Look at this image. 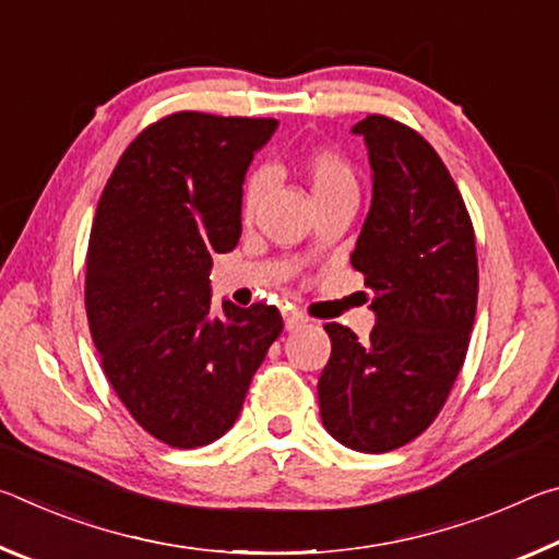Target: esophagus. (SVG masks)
<instances>
[{"mask_svg":"<svg viewBox=\"0 0 559 559\" xmlns=\"http://www.w3.org/2000/svg\"><path fill=\"white\" fill-rule=\"evenodd\" d=\"M283 323H286V330L290 333V330H298V328L306 325L308 318L302 316V313H298V310H290V313L283 316Z\"/></svg>","mask_w":559,"mask_h":559,"instance_id":"esophagus-1","label":"esophagus"}]
</instances>
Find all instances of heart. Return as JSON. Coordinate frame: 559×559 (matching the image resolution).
Here are the masks:
<instances>
[{"instance_id":"heart-1","label":"heart","mask_w":559,"mask_h":559,"mask_svg":"<svg viewBox=\"0 0 559 559\" xmlns=\"http://www.w3.org/2000/svg\"><path fill=\"white\" fill-rule=\"evenodd\" d=\"M302 177H306L316 204L345 192L357 194V179H355L353 167L347 165V159L333 153V150H313V153L302 159ZM263 192H266V177L257 175L249 185H246V192H243L246 216H251L253 210H257Z\"/></svg>"}]
</instances>
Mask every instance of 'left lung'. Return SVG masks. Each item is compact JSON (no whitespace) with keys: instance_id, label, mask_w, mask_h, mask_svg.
Returning a JSON list of instances; mask_svg holds the SVG:
<instances>
[{"instance_id":"1","label":"left lung","mask_w":559,"mask_h":559,"mask_svg":"<svg viewBox=\"0 0 559 559\" xmlns=\"http://www.w3.org/2000/svg\"><path fill=\"white\" fill-rule=\"evenodd\" d=\"M372 167V204L353 269L374 290L370 343L328 323L333 353L318 380L320 419L362 453L400 449L437 419L466 359L476 318V239L456 182L402 122L353 126Z\"/></svg>"}]
</instances>
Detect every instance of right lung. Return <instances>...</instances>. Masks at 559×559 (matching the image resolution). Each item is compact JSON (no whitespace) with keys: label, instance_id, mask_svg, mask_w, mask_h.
<instances>
[{"label":"right lung","instance_id":"obj_1","mask_svg":"<svg viewBox=\"0 0 559 559\" xmlns=\"http://www.w3.org/2000/svg\"><path fill=\"white\" fill-rule=\"evenodd\" d=\"M271 118L175 112L132 140L103 189L86 266L93 343L140 427L175 449L224 437L281 335L273 306L212 308V257L241 236L243 179Z\"/></svg>","mask_w":559,"mask_h":559}]
</instances>
